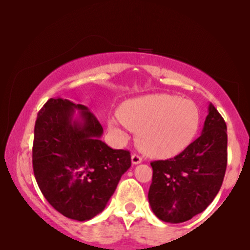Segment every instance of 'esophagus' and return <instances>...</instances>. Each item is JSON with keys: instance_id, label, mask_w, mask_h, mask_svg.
<instances>
[{"instance_id": "1", "label": "esophagus", "mask_w": 250, "mask_h": 250, "mask_svg": "<svg viewBox=\"0 0 250 250\" xmlns=\"http://www.w3.org/2000/svg\"><path fill=\"white\" fill-rule=\"evenodd\" d=\"M131 162H133V165H139L142 162V157L139 154H133L131 155Z\"/></svg>"}]
</instances>
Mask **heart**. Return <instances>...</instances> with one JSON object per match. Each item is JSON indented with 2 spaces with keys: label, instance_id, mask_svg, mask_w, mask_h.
I'll return each mask as SVG.
<instances>
[{
  "label": "heart",
  "instance_id": "obj_1",
  "mask_svg": "<svg viewBox=\"0 0 250 250\" xmlns=\"http://www.w3.org/2000/svg\"><path fill=\"white\" fill-rule=\"evenodd\" d=\"M201 123L200 109L190 100L154 94L128 100L119 115L108 120L109 129L125 139V129L137 133V145L153 157L181 153L193 142Z\"/></svg>",
  "mask_w": 250,
  "mask_h": 250
}]
</instances>
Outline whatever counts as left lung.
I'll list each match as a JSON object with an SVG mask.
<instances>
[{
	"label": "left lung",
	"instance_id": "1",
	"mask_svg": "<svg viewBox=\"0 0 250 250\" xmlns=\"http://www.w3.org/2000/svg\"><path fill=\"white\" fill-rule=\"evenodd\" d=\"M227 142L225 120L210 103L201 136L175 157L150 163L148 199L160 220L185 222L213 202L226 174Z\"/></svg>",
	"mask_w": 250,
	"mask_h": 250
}]
</instances>
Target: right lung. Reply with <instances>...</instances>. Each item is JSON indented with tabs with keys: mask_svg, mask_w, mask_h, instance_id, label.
<instances>
[{
	"mask_svg": "<svg viewBox=\"0 0 250 250\" xmlns=\"http://www.w3.org/2000/svg\"><path fill=\"white\" fill-rule=\"evenodd\" d=\"M80 120H73L75 109ZM103 128L85 105L49 99L37 114L33 169L40 190L59 213L87 221L100 214L131 166L130 153L100 140Z\"/></svg>",
	"mask_w": 250,
	"mask_h": 250,
	"instance_id": "obj_1",
	"label": "right lung"
}]
</instances>
